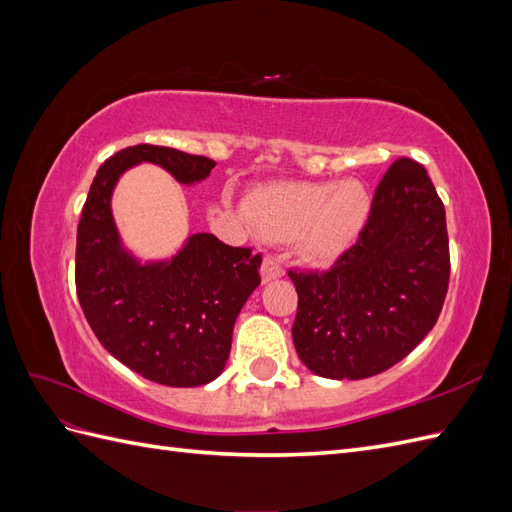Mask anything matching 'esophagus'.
Listing matches in <instances>:
<instances>
[{"label":"esophagus","instance_id":"34e87169","mask_svg":"<svg viewBox=\"0 0 512 512\" xmlns=\"http://www.w3.org/2000/svg\"><path fill=\"white\" fill-rule=\"evenodd\" d=\"M260 275H262V280H265V282L277 280V277L284 275L282 262L277 260L275 256H267L265 260H262V265H260Z\"/></svg>","mask_w":512,"mask_h":512}]
</instances>
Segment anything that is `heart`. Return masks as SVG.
Returning <instances> with one entry per match:
<instances>
[{
  "label": "heart",
  "instance_id": "obj_1",
  "mask_svg": "<svg viewBox=\"0 0 512 512\" xmlns=\"http://www.w3.org/2000/svg\"><path fill=\"white\" fill-rule=\"evenodd\" d=\"M243 211L262 235L297 239L307 258L331 262L359 241L371 215V194L356 179L269 183L247 194Z\"/></svg>",
  "mask_w": 512,
  "mask_h": 512
}]
</instances>
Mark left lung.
<instances>
[{"mask_svg":"<svg viewBox=\"0 0 512 512\" xmlns=\"http://www.w3.org/2000/svg\"><path fill=\"white\" fill-rule=\"evenodd\" d=\"M292 342L331 380H363L408 356L436 324L451 275L446 213L427 170L399 158L382 177L359 241L331 271H290Z\"/></svg>","mask_w":512,"mask_h":512,"instance_id":"obj_1","label":"left lung"}]
</instances>
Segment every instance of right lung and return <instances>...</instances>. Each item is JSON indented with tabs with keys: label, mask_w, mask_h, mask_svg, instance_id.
Segmentation results:
<instances>
[{
	"label": "right lung",
	"mask_w": 512,
	"mask_h": 512,
	"mask_svg": "<svg viewBox=\"0 0 512 512\" xmlns=\"http://www.w3.org/2000/svg\"><path fill=\"white\" fill-rule=\"evenodd\" d=\"M138 164H156L183 185L205 181L215 166L156 145L108 158L76 230V294L91 331L119 363L164 386H203L224 371L235 320L260 284V254L194 232L173 256L138 258L113 215L117 183Z\"/></svg>",
	"instance_id": "obj_1"
}]
</instances>
